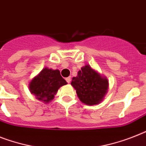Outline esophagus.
<instances>
[{
	"instance_id": "obj_1",
	"label": "esophagus",
	"mask_w": 146,
	"mask_h": 146,
	"mask_svg": "<svg viewBox=\"0 0 146 146\" xmlns=\"http://www.w3.org/2000/svg\"><path fill=\"white\" fill-rule=\"evenodd\" d=\"M66 82L68 83V84H69V83L71 82V77H68V78H66Z\"/></svg>"
}]
</instances>
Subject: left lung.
<instances>
[{"label":"left lung","instance_id":"8db88e82","mask_svg":"<svg viewBox=\"0 0 146 146\" xmlns=\"http://www.w3.org/2000/svg\"><path fill=\"white\" fill-rule=\"evenodd\" d=\"M71 84L80 102L91 106L98 104L103 101L109 87L108 78L89 65L82 67L78 75L73 77Z\"/></svg>","mask_w":146,"mask_h":146}]
</instances>
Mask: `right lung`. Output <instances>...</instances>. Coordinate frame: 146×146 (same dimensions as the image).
<instances>
[{
  "mask_svg": "<svg viewBox=\"0 0 146 146\" xmlns=\"http://www.w3.org/2000/svg\"><path fill=\"white\" fill-rule=\"evenodd\" d=\"M66 84L58 69L54 70L45 67L31 80L29 90L37 100L49 103L54 99L59 88Z\"/></svg>",
  "mask_w": 146,
  "mask_h": 146,
  "instance_id": "add662e5",
  "label": "right lung"
}]
</instances>
